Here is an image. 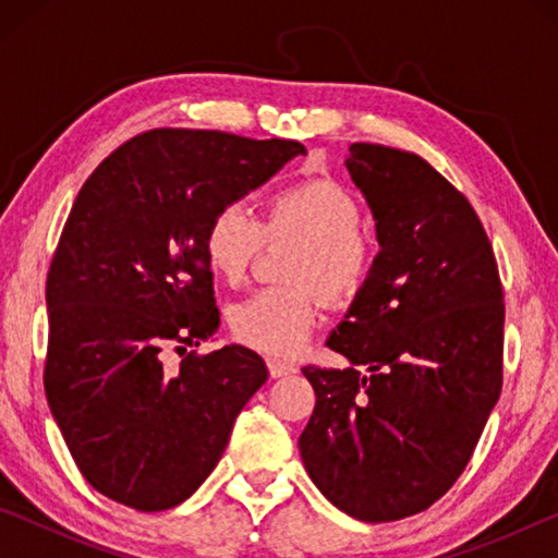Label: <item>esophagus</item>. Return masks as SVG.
<instances>
[{
    "mask_svg": "<svg viewBox=\"0 0 558 558\" xmlns=\"http://www.w3.org/2000/svg\"><path fill=\"white\" fill-rule=\"evenodd\" d=\"M268 369H270L272 379H280V376L295 374L298 366L295 364H288V362H280V359H268Z\"/></svg>",
    "mask_w": 558,
    "mask_h": 558,
    "instance_id": "esophagus-1",
    "label": "esophagus"
}]
</instances>
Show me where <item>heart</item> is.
<instances>
[{
  "label": "heart",
  "mask_w": 558,
  "mask_h": 558,
  "mask_svg": "<svg viewBox=\"0 0 558 558\" xmlns=\"http://www.w3.org/2000/svg\"><path fill=\"white\" fill-rule=\"evenodd\" d=\"M362 209L332 179H305L272 194L263 221L243 202L223 204L204 233V258L229 286L248 276L266 241H295L292 288H266L233 305L229 323L241 342L270 356L298 354L317 323V295L329 305L356 298L376 268V245Z\"/></svg>",
  "instance_id": "heart-1"
}]
</instances>
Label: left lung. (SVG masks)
Listing matches in <instances>:
<instances>
[{
    "label": "left lung",
    "instance_id": "obj_1",
    "mask_svg": "<svg viewBox=\"0 0 558 558\" xmlns=\"http://www.w3.org/2000/svg\"><path fill=\"white\" fill-rule=\"evenodd\" d=\"M347 169L381 251L327 339L347 369L302 366L317 401L298 446L335 507L396 522L448 493L495 409L502 282L475 209L426 159L354 143Z\"/></svg>",
    "mask_w": 558,
    "mask_h": 558
}]
</instances>
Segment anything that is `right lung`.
Listing matches in <instances>:
<instances>
[{
  "label": "right lung",
  "mask_w": 558,
  "mask_h": 558,
  "mask_svg": "<svg viewBox=\"0 0 558 558\" xmlns=\"http://www.w3.org/2000/svg\"><path fill=\"white\" fill-rule=\"evenodd\" d=\"M298 155L295 140L159 128L120 145L81 186L46 278L44 389L100 495L137 512L182 505L266 384V362L239 344L163 362L221 325L204 258L211 216Z\"/></svg>",
  "instance_id": "add662e5"
}]
</instances>
